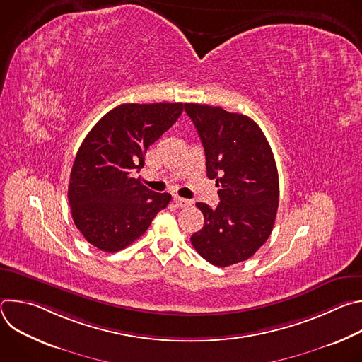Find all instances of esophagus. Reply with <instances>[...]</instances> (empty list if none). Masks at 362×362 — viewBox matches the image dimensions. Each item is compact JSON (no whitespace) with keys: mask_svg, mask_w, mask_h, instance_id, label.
<instances>
[{"mask_svg":"<svg viewBox=\"0 0 362 362\" xmlns=\"http://www.w3.org/2000/svg\"><path fill=\"white\" fill-rule=\"evenodd\" d=\"M175 203L179 206V208H186V206L192 204V202L189 199H183L179 196H175Z\"/></svg>","mask_w":362,"mask_h":362,"instance_id":"esophagus-1","label":"esophagus"}]
</instances>
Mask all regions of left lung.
I'll return each instance as SVG.
<instances>
[{
    "mask_svg": "<svg viewBox=\"0 0 362 362\" xmlns=\"http://www.w3.org/2000/svg\"><path fill=\"white\" fill-rule=\"evenodd\" d=\"M206 156V175L216 179V209L197 202L203 228L190 242L215 267L249 257L269 238L279 203V180L271 146L250 117L222 107L186 103Z\"/></svg>",
    "mask_w": 362,
    "mask_h": 362,
    "instance_id": "left-lung-1",
    "label": "left lung"
}]
</instances>
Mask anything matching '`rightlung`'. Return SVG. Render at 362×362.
Returning <instances> with one entry per match:
<instances>
[{"label": "right lung", "instance_id": "right-lung-1", "mask_svg": "<svg viewBox=\"0 0 362 362\" xmlns=\"http://www.w3.org/2000/svg\"><path fill=\"white\" fill-rule=\"evenodd\" d=\"M183 103H126L103 116L83 140L71 169L69 202L74 225L88 243L117 252L139 239L169 193H156L134 177L150 144L169 130Z\"/></svg>", "mask_w": 362, "mask_h": 362}]
</instances>
